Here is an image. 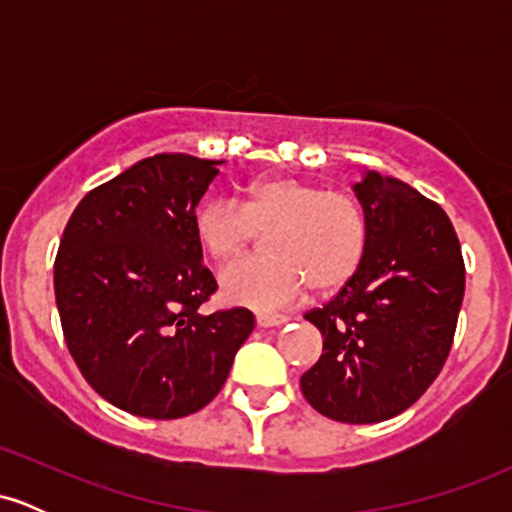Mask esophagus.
<instances>
[{
  "mask_svg": "<svg viewBox=\"0 0 512 512\" xmlns=\"http://www.w3.org/2000/svg\"><path fill=\"white\" fill-rule=\"evenodd\" d=\"M286 322H289V317L284 315H257V327H279Z\"/></svg>",
  "mask_w": 512,
  "mask_h": 512,
  "instance_id": "esophagus-1",
  "label": "esophagus"
}]
</instances>
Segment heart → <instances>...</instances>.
Wrapping results in <instances>:
<instances>
[{
	"mask_svg": "<svg viewBox=\"0 0 512 512\" xmlns=\"http://www.w3.org/2000/svg\"><path fill=\"white\" fill-rule=\"evenodd\" d=\"M211 260H231L267 234L264 257L228 264L219 276L228 305L257 313L291 308L308 293H332L354 279L368 250V211L354 192L296 175H267L245 197H209L192 219Z\"/></svg>",
	"mask_w": 512,
	"mask_h": 512,
	"instance_id": "b5f03b06",
	"label": "heart"
}]
</instances>
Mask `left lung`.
<instances>
[{"label":"left lung","mask_w":512,"mask_h":512,"mask_svg":"<svg viewBox=\"0 0 512 512\" xmlns=\"http://www.w3.org/2000/svg\"><path fill=\"white\" fill-rule=\"evenodd\" d=\"M368 211L361 269L305 313L322 356L301 375L303 397L342 424L402 414L438 378L464 296L460 240L443 209L407 182L366 170L354 185Z\"/></svg>","instance_id":"obj_1"}]
</instances>
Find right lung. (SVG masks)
Listing matches in <instances>:
<instances>
[{
    "instance_id": "1",
    "label": "right lung",
    "mask_w": 512,
    "mask_h": 512,
    "mask_svg": "<svg viewBox=\"0 0 512 512\" xmlns=\"http://www.w3.org/2000/svg\"><path fill=\"white\" fill-rule=\"evenodd\" d=\"M223 161L156 154L91 190L55 260L69 354L117 409L182 419L219 395L255 327L245 308L199 313L216 291L192 219Z\"/></svg>"
}]
</instances>
